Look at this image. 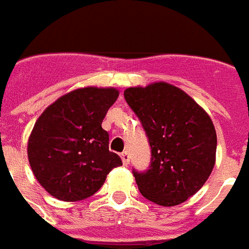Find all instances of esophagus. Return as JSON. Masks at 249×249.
<instances>
[{"mask_svg": "<svg viewBox=\"0 0 249 249\" xmlns=\"http://www.w3.org/2000/svg\"><path fill=\"white\" fill-rule=\"evenodd\" d=\"M121 158H122V162H123V165H126V166H127L128 163H130V154H128L127 151H123V153H121Z\"/></svg>", "mask_w": 249, "mask_h": 249, "instance_id": "obj_1", "label": "esophagus"}]
</instances>
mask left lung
<instances>
[{"label":"left lung","mask_w":249,"mask_h":249,"mask_svg":"<svg viewBox=\"0 0 249 249\" xmlns=\"http://www.w3.org/2000/svg\"><path fill=\"white\" fill-rule=\"evenodd\" d=\"M124 99L151 147L149 169H133L139 192L162 206L184 202L201 189L214 166L217 137L212 119L188 93L163 82L127 88Z\"/></svg>","instance_id":"8db88e82"}]
</instances>
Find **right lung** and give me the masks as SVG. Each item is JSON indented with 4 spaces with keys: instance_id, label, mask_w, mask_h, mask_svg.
<instances>
[{
    "instance_id": "1",
    "label": "right lung",
    "mask_w": 249,
    "mask_h": 249,
    "mask_svg": "<svg viewBox=\"0 0 249 249\" xmlns=\"http://www.w3.org/2000/svg\"><path fill=\"white\" fill-rule=\"evenodd\" d=\"M118 96L115 88H79L59 98L37 119L28 158L49 195L70 202L88 198L114 167L121 166V157L108 150V133L102 128Z\"/></svg>"
}]
</instances>
